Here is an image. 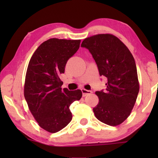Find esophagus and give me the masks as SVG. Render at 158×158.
Returning <instances> with one entry per match:
<instances>
[{
    "label": "esophagus",
    "mask_w": 158,
    "mask_h": 158,
    "mask_svg": "<svg viewBox=\"0 0 158 158\" xmlns=\"http://www.w3.org/2000/svg\"><path fill=\"white\" fill-rule=\"evenodd\" d=\"M81 92H82V94H83V96H86L88 95H90L92 93V91L91 90H86V89H81Z\"/></svg>",
    "instance_id": "1"
}]
</instances>
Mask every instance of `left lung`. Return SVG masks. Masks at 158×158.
I'll return each mask as SVG.
<instances>
[{"label": "left lung", "mask_w": 158, "mask_h": 158, "mask_svg": "<svg viewBox=\"0 0 158 158\" xmlns=\"http://www.w3.org/2000/svg\"><path fill=\"white\" fill-rule=\"evenodd\" d=\"M81 47L89 50L100 75L107 79L105 91L95 92L99 98L93 108L95 117L111 126L121 124L131 114L139 90L135 58L123 42L112 34L86 37Z\"/></svg>", "instance_id": "left-lung-1"}]
</instances>
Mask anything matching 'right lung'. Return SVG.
<instances>
[{
	"mask_svg": "<svg viewBox=\"0 0 158 158\" xmlns=\"http://www.w3.org/2000/svg\"><path fill=\"white\" fill-rule=\"evenodd\" d=\"M81 40L51 38L37 47L29 61L23 93L39 126L51 133L60 131L73 118L69 106L82 96L81 90L62 89L60 79Z\"/></svg>",
	"mask_w": 158,
	"mask_h": 158,
	"instance_id": "obj_1",
	"label": "right lung"
}]
</instances>
